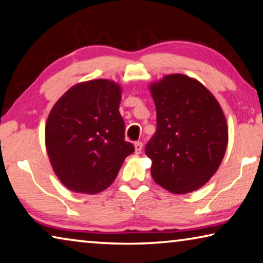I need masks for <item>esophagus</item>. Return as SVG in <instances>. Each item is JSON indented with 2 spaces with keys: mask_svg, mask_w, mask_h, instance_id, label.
Wrapping results in <instances>:
<instances>
[{
  "mask_svg": "<svg viewBox=\"0 0 263 263\" xmlns=\"http://www.w3.org/2000/svg\"><path fill=\"white\" fill-rule=\"evenodd\" d=\"M135 148H136V154H140L143 150V143L142 142H136L135 143Z\"/></svg>",
  "mask_w": 263,
  "mask_h": 263,
  "instance_id": "esophagus-1",
  "label": "esophagus"
}]
</instances>
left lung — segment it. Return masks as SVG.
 Wrapping results in <instances>:
<instances>
[{
	"label": "left lung",
	"instance_id": "1",
	"mask_svg": "<svg viewBox=\"0 0 263 263\" xmlns=\"http://www.w3.org/2000/svg\"><path fill=\"white\" fill-rule=\"evenodd\" d=\"M157 130L145 146L155 182L174 194L195 191L213 177L228 144L217 100L197 80L171 74L151 85Z\"/></svg>",
	"mask_w": 263,
	"mask_h": 263
}]
</instances>
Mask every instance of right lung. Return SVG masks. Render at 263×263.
<instances>
[{
  "mask_svg": "<svg viewBox=\"0 0 263 263\" xmlns=\"http://www.w3.org/2000/svg\"><path fill=\"white\" fill-rule=\"evenodd\" d=\"M120 99L116 82L91 80L69 88L50 111L45 131L47 154L69 190L89 195L105 190L135 151L125 140Z\"/></svg>",
  "mask_w": 263,
  "mask_h": 263,
  "instance_id": "1",
  "label": "right lung"
}]
</instances>
